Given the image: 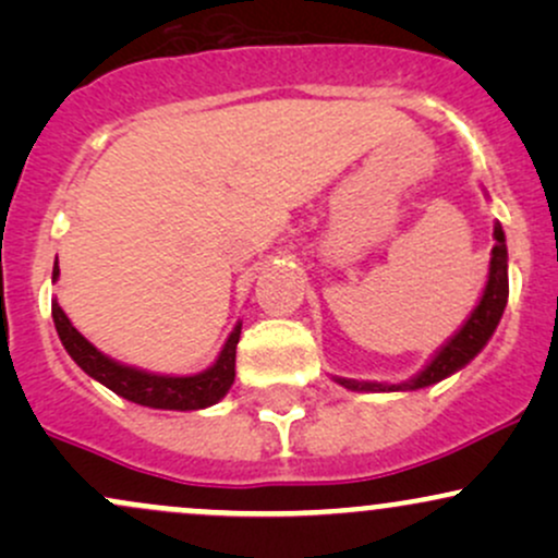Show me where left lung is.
I'll return each mask as SVG.
<instances>
[{"label": "left lung", "mask_w": 558, "mask_h": 558, "mask_svg": "<svg viewBox=\"0 0 558 558\" xmlns=\"http://www.w3.org/2000/svg\"><path fill=\"white\" fill-rule=\"evenodd\" d=\"M493 239H496V246H493L490 252V275H488V286H485L483 299H480L475 312H472L470 319L464 323V328L459 330L457 336H453L451 341L438 351V354H435V360L427 364V367L422 369L412 383L388 386V383H360V380H345V377H336V380L351 390H417L444 380V377L457 373V369H462L470 360H475L480 351H483V345L488 343L493 330H496L498 319L504 315L506 299H509L506 235L498 222L496 228H493Z\"/></svg>", "instance_id": "left-lung-1"}]
</instances>
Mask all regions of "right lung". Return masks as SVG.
<instances>
[{
    "label": "right lung",
    "mask_w": 558,
    "mask_h": 558,
    "mask_svg": "<svg viewBox=\"0 0 558 558\" xmlns=\"http://www.w3.org/2000/svg\"><path fill=\"white\" fill-rule=\"evenodd\" d=\"M57 275H60V267L54 265V280ZM52 317L57 336H60L65 351L73 356V362L78 364L83 373L92 375L94 380H99L101 386L114 390V393L123 396V399L141 403V407L181 409V412L213 407V403H217L228 393L235 380V345H239L241 338V323L235 325L233 332H230V338L226 345H222L220 356H217L213 367L204 369V373L198 375L170 377L141 373L136 367H125V364L112 362L110 356L96 351L94 345L70 325L68 315L62 312V306L57 304V301H52Z\"/></svg>",
    "instance_id": "obj_1"
}]
</instances>
